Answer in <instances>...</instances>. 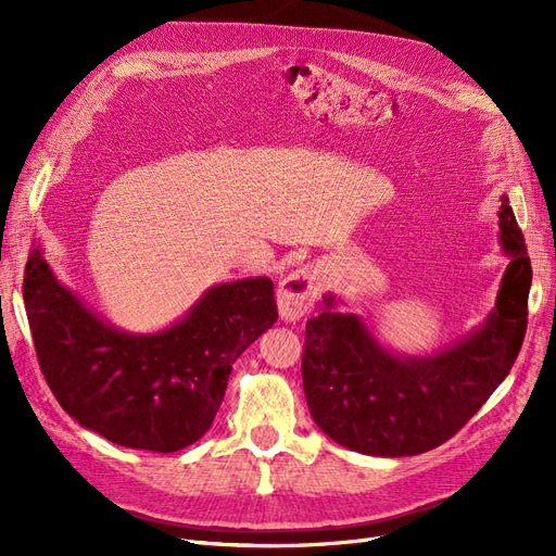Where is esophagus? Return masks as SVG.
<instances>
[{
	"label": "esophagus",
	"mask_w": 556,
	"mask_h": 556,
	"mask_svg": "<svg viewBox=\"0 0 556 556\" xmlns=\"http://www.w3.org/2000/svg\"><path fill=\"white\" fill-rule=\"evenodd\" d=\"M320 286H323V270L320 265H314V263L302 265L300 270L283 277L277 289L279 318L283 323H295L304 314H309L320 295Z\"/></svg>",
	"instance_id": "1"
}]
</instances>
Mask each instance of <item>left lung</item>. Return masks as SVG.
I'll return each mask as SVG.
<instances>
[{
    "mask_svg": "<svg viewBox=\"0 0 556 556\" xmlns=\"http://www.w3.org/2000/svg\"><path fill=\"white\" fill-rule=\"evenodd\" d=\"M500 242L508 256L495 309L481 327L435 355H399L341 312L332 293L306 323L302 382L325 435L366 456H417L454 438L504 382L527 332L531 261L502 197Z\"/></svg>",
    "mask_w": 556,
    "mask_h": 556,
    "instance_id": "obj_1",
    "label": "left lung"
}]
</instances>
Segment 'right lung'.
<instances>
[{
  "mask_svg": "<svg viewBox=\"0 0 556 556\" xmlns=\"http://www.w3.org/2000/svg\"><path fill=\"white\" fill-rule=\"evenodd\" d=\"M23 295L40 371L66 413L105 440L172 454L211 428L233 362L277 320L273 281L211 286L172 327L132 334L102 320L34 247Z\"/></svg>",
  "mask_w": 556,
  "mask_h": 556,
  "instance_id": "1",
  "label": "right lung"
}]
</instances>
